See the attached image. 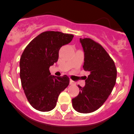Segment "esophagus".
<instances>
[{
  "instance_id": "obj_1",
  "label": "esophagus",
  "mask_w": 134,
  "mask_h": 134,
  "mask_svg": "<svg viewBox=\"0 0 134 134\" xmlns=\"http://www.w3.org/2000/svg\"><path fill=\"white\" fill-rule=\"evenodd\" d=\"M70 85H76V82H75V81H72V80H70Z\"/></svg>"
}]
</instances>
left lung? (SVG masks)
Returning a JSON list of instances; mask_svg holds the SVG:
<instances>
[{"label": "left lung", "mask_w": 134, "mask_h": 134, "mask_svg": "<svg viewBox=\"0 0 134 134\" xmlns=\"http://www.w3.org/2000/svg\"><path fill=\"white\" fill-rule=\"evenodd\" d=\"M85 52L83 69L90 72L86 85L72 99V106L82 114L93 112L104 104L115 85L117 69L103 46L90 38H80Z\"/></svg>", "instance_id": "1"}]
</instances>
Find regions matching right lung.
<instances>
[{
  "instance_id": "right-lung-1",
  "label": "right lung",
  "mask_w": 134,
  "mask_h": 134,
  "mask_svg": "<svg viewBox=\"0 0 134 134\" xmlns=\"http://www.w3.org/2000/svg\"><path fill=\"white\" fill-rule=\"evenodd\" d=\"M71 34L60 31L41 33L26 47L20 59V77L26 98L41 111L53 110L58 97L70 83L67 75H51L49 68L57 63L59 51L73 39Z\"/></svg>"
}]
</instances>
